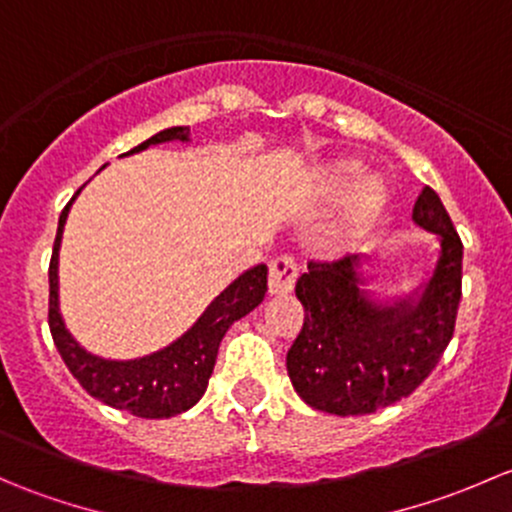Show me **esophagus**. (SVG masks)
<instances>
[{
    "label": "esophagus",
    "mask_w": 512,
    "mask_h": 512,
    "mask_svg": "<svg viewBox=\"0 0 512 512\" xmlns=\"http://www.w3.org/2000/svg\"><path fill=\"white\" fill-rule=\"evenodd\" d=\"M299 277V262L292 255H277L270 262V294H287Z\"/></svg>",
    "instance_id": "1"
}]
</instances>
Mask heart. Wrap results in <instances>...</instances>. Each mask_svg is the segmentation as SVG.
<instances>
[{"label":"heart","mask_w":512,"mask_h":512,"mask_svg":"<svg viewBox=\"0 0 512 512\" xmlns=\"http://www.w3.org/2000/svg\"><path fill=\"white\" fill-rule=\"evenodd\" d=\"M359 173V163L356 160H337L329 168H324L322 173V190L329 195H337L342 190H347V185L352 183L354 175ZM386 200V188L381 185V180L366 178L361 183H356L347 195H344L342 213L339 220L344 225H356L361 220L371 218L376 210L384 205Z\"/></svg>","instance_id":"obj_1"}]
</instances>
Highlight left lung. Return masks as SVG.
Returning <instances> with one entry per match:
<instances>
[{
    "instance_id": "left-lung-1",
    "label": "left lung",
    "mask_w": 512,
    "mask_h": 512,
    "mask_svg": "<svg viewBox=\"0 0 512 512\" xmlns=\"http://www.w3.org/2000/svg\"><path fill=\"white\" fill-rule=\"evenodd\" d=\"M414 223L441 240L431 280L418 297L379 304L361 289L359 255L309 260L297 280L302 332L287 352V371L304 404L337 416L386 409L414 394L436 369L456 327L463 242L433 188H423Z\"/></svg>"
}]
</instances>
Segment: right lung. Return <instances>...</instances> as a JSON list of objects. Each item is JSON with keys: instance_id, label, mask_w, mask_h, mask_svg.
<instances>
[{"instance_id": "1", "label": "right lung", "mask_w": 512, "mask_h": 512, "mask_svg": "<svg viewBox=\"0 0 512 512\" xmlns=\"http://www.w3.org/2000/svg\"><path fill=\"white\" fill-rule=\"evenodd\" d=\"M188 136V126L165 128L123 156L146 151L148 146H156V143L188 141ZM74 198L66 203L59 215V230H56L54 252H51L49 262V329L61 359L76 376V381L106 406L128 411L138 418H170L183 414L190 406L198 404L200 396L208 389V379L213 374L215 359H218V347L230 324L250 314L265 299L267 267L257 265L242 272L225 292L213 299L203 317L170 347L133 361L101 359V356L89 354L84 347H79V342L66 332L64 319L59 314V275H56L59 272V247Z\"/></svg>"}]
</instances>
